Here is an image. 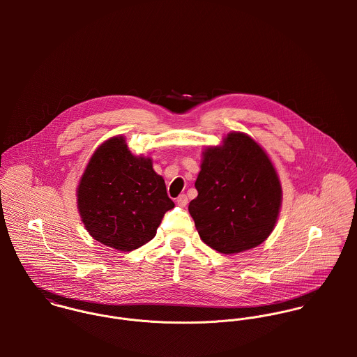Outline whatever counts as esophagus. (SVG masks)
Here are the masks:
<instances>
[{"label":"esophagus","instance_id":"34e87169","mask_svg":"<svg viewBox=\"0 0 357 357\" xmlns=\"http://www.w3.org/2000/svg\"><path fill=\"white\" fill-rule=\"evenodd\" d=\"M177 204L180 206V207H185L187 204H188V198H187V195L185 194H181L178 198H177Z\"/></svg>","mask_w":357,"mask_h":357}]
</instances>
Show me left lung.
<instances>
[{
  "label": "left lung",
  "mask_w": 357,
  "mask_h": 357,
  "mask_svg": "<svg viewBox=\"0 0 357 357\" xmlns=\"http://www.w3.org/2000/svg\"><path fill=\"white\" fill-rule=\"evenodd\" d=\"M198 197L188 206L201 239L222 255L261 245L272 232L282 187L265 151L245 133H229L204 153L195 181Z\"/></svg>",
  "instance_id": "1"
}]
</instances>
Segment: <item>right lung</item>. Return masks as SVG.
<instances>
[{
  "mask_svg": "<svg viewBox=\"0 0 357 357\" xmlns=\"http://www.w3.org/2000/svg\"><path fill=\"white\" fill-rule=\"evenodd\" d=\"M77 197L92 238L121 252L149 243L165 213L174 207L151 159L132 155L122 136L107 140L92 155Z\"/></svg>",
  "mask_w": 357,
  "mask_h": 357,
  "instance_id": "right-lung-1",
  "label": "right lung"
}]
</instances>
